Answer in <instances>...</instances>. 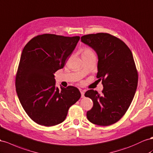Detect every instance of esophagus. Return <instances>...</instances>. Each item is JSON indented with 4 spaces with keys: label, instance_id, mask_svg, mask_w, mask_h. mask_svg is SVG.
<instances>
[{
    "label": "esophagus",
    "instance_id": "34e87169",
    "mask_svg": "<svg viewBox=\"0 0 153 153\" xmlns=\"http://www.w3.org/2000/svg\"><path fill=\"white\" fill-rule=\"evenodd\" d=\"M80 93H81V97H82V98H84V91L80 90Z\"/></svg>",
    "mask_w": 153,
    "mask_h": 153
}]
</instances>
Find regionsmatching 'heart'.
Segmentation results:
<instances>
[{"label": "heart", "mask_w": 153, "mask_h": 153, "mask_svg": "<svg viewBox=\"0 0 153 153\" xmlns=\"http://www.w3.org/2000/svg\"><path fill=\"white\" fill-rule=\"evenodd\" d=\"M92 54H94V53L91 49L88 48H85L83 49V51H82V55H92Z\"/></svg>", "instance_id": "heart-1"}]
</instances>
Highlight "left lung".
Segmentation results:
<instances>
[{"instance_id": "left-lung-1", "label": "left lung", "mask_w": 153, "mask_h": 153, "mask_svg": "<svg viewBox=\"0 0 153 153\" xmlns=\"http://www.w3.org/2000/svg\"><path fill=\"white\" fill-rule=\"evenodd\" d=\"M98 55L97 77L104 87L102 94L88 90L85 97L93 102L87 118L98 126H107L117 122L129 108L138 85V75L133 54L122 40L106 33L81 37Z\"/></svg>"}]
</instances>
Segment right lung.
<instances>
[{"label":"right lung","instance_id":"obj_1","mask_svg":"<svg viewBox=\"0 0 153 153\" xmlns=\"http://www.w3.org/2000/svg\"><path fill=\"white\" fill-rule=\"evenodd\" d=\"M80 36L43 34L24 46L15 77L16 91L23 109L36 123L46 127L64 121L81 94L75 87H55L54 73L63 68Z\"/></svg>","mask_w":153,"mask_h":153}]
</instances>
